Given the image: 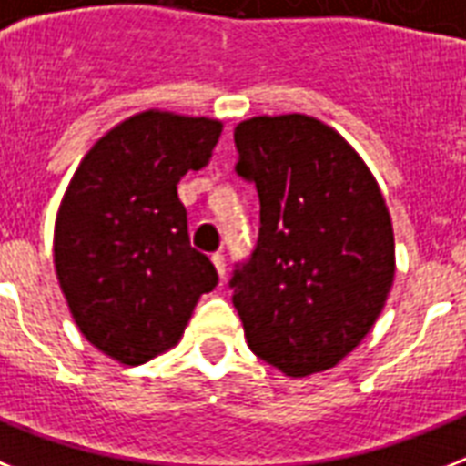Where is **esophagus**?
Masks as SVG:
<instances>
[{"instance_id":"1","label":"esophagus","mask_w":466,"mask_h":466,"mask_svg":"<svg viewBox=\"0 0 466 466\" xmlns=\"http://www.w3.org/2000/svg\"><path fill=\"white\" fill-rule=\"evenodd\" d=\"M212 266H215V270H218L219 278H225V256L212 254Z\"/></svg>"}]
</instances>
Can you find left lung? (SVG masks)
Listing matches in <instances>:
<instances>
[{
  "instance_id": "obj_1",
  "label": "left lung",
  "mask_w": 466,
  "mask_h": 466,
  "mask_svg": "<svg viewBox=\"0 0 466 466\" xmlns=\"http://www.w3.org/2000/svg\"><path fill=\"white\" fill-rule=\"evenodd\" d=\"M234 145V168L261 200L258 244L229 283L247 343L288 377L324 372L368 336L394 283L382 190L362 157L305 113L241 120Z\"/></svg>"
}]
</instances>
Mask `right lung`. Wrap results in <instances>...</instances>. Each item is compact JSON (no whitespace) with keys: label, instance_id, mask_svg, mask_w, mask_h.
Instances as JSON below:
<instances>
[{"label":"right lung","instance_id":"1","mask_svg":"<svg viewBox=\"0 0 466 466\" xmlns=\"http://www.w3.org/2000/svg\"><path fill=\"white\" fill-rule=\"evenodd\" d=\"M222 120L135 113L79 161L55 219L53 261L69 314L91 346L142 365L181 340L210 258L190 247L176 183L208 167Z\"/></svg>","mask_w":466,"mask_h":466}]
</instances>
